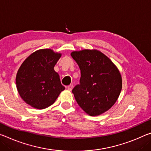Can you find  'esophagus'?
Returning a JSON list of instances; mask_svg holds the SVG:
<instances>
[{
  "instance_id": "1",
  "label": "esophagus",
  "mask_w": 151,
  "mask_h": 151,
  "mask_svg": "<svg viewBox=\"0 0 151 151\" xmlns=\"http://www.w3.org/2000/svg\"><path fill=\"white\" fill-rule=\"evenodd\" d=\"M73 85H70L67 86V88H68V90H69V91H71L72 89H73Z\"/></svg>"
}]
</instances>
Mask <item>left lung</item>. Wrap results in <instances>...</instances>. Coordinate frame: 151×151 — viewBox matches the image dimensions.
Instances as JSON below:
<instances>
[{"label":"left lung","instance_id":"left-lung-1","mask_svg":"<svg viewBox=\"0 0 151 151\" xmlns=\"http://www.w3.org/2000/svg\"><path fill=\"white\" fill-rule=\"evenodd\" d=\"M70 55L81 70L80 85L72 91L76 102L91 116L104 114L120 94L122 79L118 68L97 50L74 51Z\"/></svg>","mask_w":151,"mask_h":151}]
</instances>
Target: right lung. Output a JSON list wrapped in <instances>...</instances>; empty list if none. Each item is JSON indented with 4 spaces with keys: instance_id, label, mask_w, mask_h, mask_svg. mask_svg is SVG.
I'll return each mask as SVG.
<instances>
[{
    "instance_id": "add662e5",
    "label": "right lung",
    "mask_w": 151,
    "mask_h": 151,
    "mask_svg": "<svg viewBox=\"0 0 151 151\" xmlns=\"http://www.w3.org/2000/svg\"><path fill=\"white\" fill-rule=\"evenodd\" d=\"M61 56L51 49L38 50L29 55L19 68L16 75L19 94L33 108L43 109L50 106L65 89L54 69Z\"/></svg>"
}]
</instances>
